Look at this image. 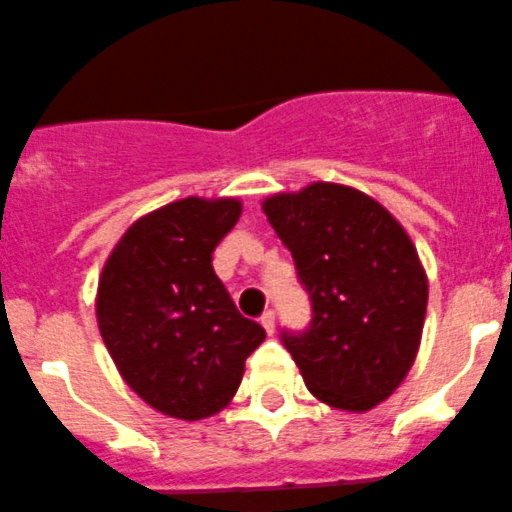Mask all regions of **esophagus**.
<instances>
[{"label":"esophagus","instance_id":"1","mask_svg":"<svg viewBox=\"0 0 512 512\" xmlns=\"http://www.w3.org/2000/svg\"><path fill=\"white\" fill-rule=\"evenodd\" d=\"M260 323H262V328H265V331L272 336V333H275V310H265L260 318Z\"/></svg>","mask_w":512,"mask_h":512}]
</instances>
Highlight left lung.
<instances>
[{
	"label": "left lung",
	"instance_id": "8db88e82",
	"mask_svg": "<svg viewBox=\"0 0 512 512\" xmlns=\"http://www.w3.org/2000/svg\"><path fill=\"white\" fill-rule=\"evenodd\" d=\"M310 298L305 331L283 346L310 394L369 412L412 369L427 313V275L399 222L351 186L315 181L262 204Z\"/></svg>",
	"mask_w": 512,
	"mask_h": 512
}]
</instances>
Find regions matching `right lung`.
Listing matches in <instances>:
<instances>
[{
    "mask_svg": "<svg viewBox=\"0 0 512 512\" xmlns=\"http://www.w3.org/2000/svg\"><path fill=\"white\" fill-rule=\"evenodd\" d=\"M237 199L186 197L128 227L98 283V328L126 384L169 417L227 407L265 328L237 310L212 252L237 224Z\"/></svg>",
    "mask_w": 512,
    "mask_h": 512,
    "instance_id": "add662e5",
    "label": "right lung"
}]
</instances>
